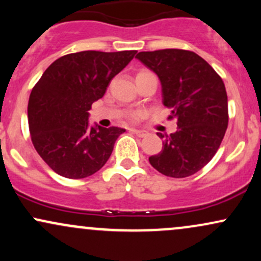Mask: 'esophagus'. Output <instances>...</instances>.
Here are the masks:
<instances>
[{
    "instance_id": "obj_1",
    "label": "esophagus",
    "mask_w": 261,
    "mask_h": 261,
    "mask_svg": "<svg viewBox=\"0 0 261 261\" xmlns=\"http://www.w3.org/2000/svg\"><path fill=\"white\" fill-rule=\"evenodd\" d=\"M131 133L135 134L136 136H139V137L148 136V133H147V131H145V130H131Z\"/></svg>"
}]
</instances>
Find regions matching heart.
<instances>
[{"label": "heart", "instance_id": "1", "mask_svg": "<svg viewBox=\"0 0 261 261\" xmlns=\"http://www.w3.org/2000/svg\"><path fill=\"white\" fill-rule=\"evenodd\" d=\"M147 72L148 71H140L137 76H140V74H143V73H147ZM142 116H143V112H141V110H135V112H131L127 114V119L133 122L139 121Z\"/></svg>", "mask_w": 261, "mask_h": 261}]
</instances>
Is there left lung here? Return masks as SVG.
<instances>
[{
	"label": "left lung",
	"instance_id": "1",
	"mask_svg": "<svg viewBox=\"0 0 261 261\" xmlns=\"http://www.w3.org/2000/svg\"><path fill=\"white\" fill-rule=\"evenodd\" d=\"M136 58L157 73L163 104L176 120L149 163L163 175L187 178L202 169L220 148L228 126L226 87L216 71L197 54L181 49L142 51Z\"/></svg>",
	"mask_w": 261,
	"mask_h": 261
}]
</instances>
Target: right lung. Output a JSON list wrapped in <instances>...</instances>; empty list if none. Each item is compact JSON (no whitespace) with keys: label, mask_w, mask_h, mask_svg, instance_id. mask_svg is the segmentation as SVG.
Instances as JSON below:
<instances>
[{"label":"right lung","mask_w":261,"mask_h":261,"mask_svg":"<svg viewBox=\"0 0 261 261\" xmlns=\"http://www.w3.org/2000/svg\"><path fill=\"white\" fill-rule=\"evenodd\" d=\"M136 50H88L54 61L33 87L28 103L34 148L59 175L82 179L98 172L112 154L124 128L91 127L88 110Z\"/></svg>","instance_id":"obj_1"}]
</instances>
